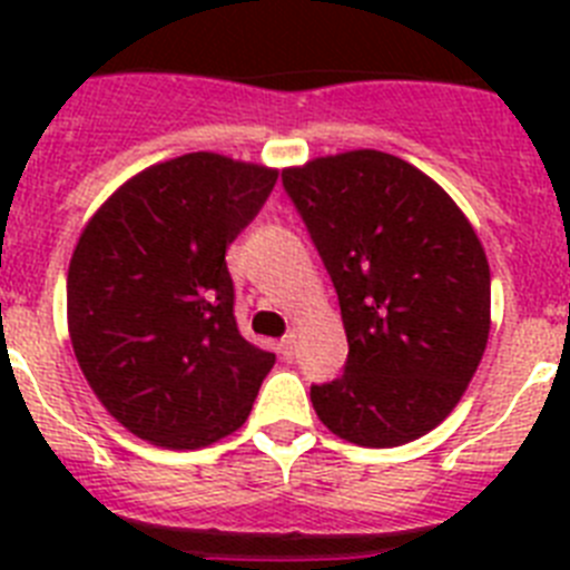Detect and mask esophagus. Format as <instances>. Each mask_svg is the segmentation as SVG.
<instances>
[{
    "mask_svg": "<svg viewBox=\"0 0 570 570\" xmlns=\"http://www.w3.org/2000/svg\"><path fill=\"white\" fill-rule=\"evenodd\" d=\"M279 351H282V356H285V360H291V356L296 354V334H294V331H288V334L282 336Z\"/></svg>",
    "mask_w": 570,
    "mask_h": 570,
    "instance_id": "esophagus-1",
    "label": "esophagus"
}]
</instances>
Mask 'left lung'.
I'll use <instances>...</instances> for the list:
<instances>
[{
	"instance_id": "left-lung-1",
	"label": "left lung",
	"mask_w": 570,
	"mask_h": 570,
	"mask_svg": "<svg viewBox=\"0 0 570 570\" xmlns=\"http://www.w3.org/2000/svg\"><path fill=\"white\" fill-rule=\"evenodd\" d=\"M340 296L342 376L311 385L336 436L394 448L440 425L476 374L491 331L482 242L440 185L382 150L282 170Z\"/></svg>"
}]
</instances>
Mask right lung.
<instances>
[{
  "label": "right lung",
  "instance_id": "right-lung-1",
  "mask_svg": "<svg viewBox=\"0 0 570 570\" xmlns=\"http://www.w3.org/2000/svg\"><path fill=\"white\" fill-rule=\"evenodd\" d=\"M276 170L185 154L150 165L85 225L68 268V331L108 414L154 445L194 451L248 420L276 356L236 328L225 250Z\"/></svg>",
  "mask_w": 570,
  "mask_h": 570
}]
</instances>
